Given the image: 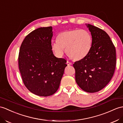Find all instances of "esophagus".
Masks as SVG:
<instances>
[{
    "instance_id": "34e87169",
    "label": "esophagus",
    "mask_w": 123,
    "mask_h": 123,
    "mask_svg": "<svg viewBox=\"0 0 123 123\" xmlns=\"http://www.w3.org/2000/svg\"><path fill=\"white\" fill-rule=\"evenodd\" d=\"M67 64L68 66H70V65H72V63H71V62H69L67 61Z\"/></svg>"
}]
</instances>
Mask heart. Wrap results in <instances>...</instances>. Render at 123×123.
Returning <instances> with one entry per match:
<instances>
[{
	"label": "heart",
	"instance_id": "heart-1",
	"mask_svg": "<svg viewBox=\"0 0 123 123\" xmlns=\"http://www.w3.org/2000/svg\"><path fill=\"white\" fill-rule=\"evenodd\" d=\"M57 41L51 44L53 53L57 57H62L66 50L68 55L74 61L84 58L91 48L92 38L86 30L74 29L60 33Z\"/></svg>",
	"mask_w": 123,
	"mask_h": 123
}]
</instances>
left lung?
<instances>
[{
  "label": "left lung",
  "mask_w": 123,
  "mask_h": 123,
  "mask_svg": "<svg viewBox=\"0 0 123 123\" xmlns=\"http://www.w3.org/2000/svg\"><path fill=\"white\" fill-rule=\"evenodd\" d=\"M92 38L91 48L84 58L76 62V81L83 91H99L111 80L116 66V50L109 35L95 26L86 25Z\"/></svg>",
  "instance_id": "1"
}]
</instances>
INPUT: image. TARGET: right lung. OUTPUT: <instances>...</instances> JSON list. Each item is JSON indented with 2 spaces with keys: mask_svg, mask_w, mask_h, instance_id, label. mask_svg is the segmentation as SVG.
Returning a JSON list of instances; mask_svg holds the SVG:
<instances>
[{
  "mask_svg": "<svg viewBox=\"0 0 123 123\" xmlns=\"http://www.w3.org/2000/svg\"><path fill=\"white\" fill-rule=\"evenodd\" d=\"M52 26L40 28L24 39L19 54V68L23 82L29 90L41 97L57 91L66 61L53 54Z\"/></svg>",
  "mask_w": 123,
  "mask_h": 123,
  "instance_id": "1",
  "label": "right lung"
}]
</instances>
